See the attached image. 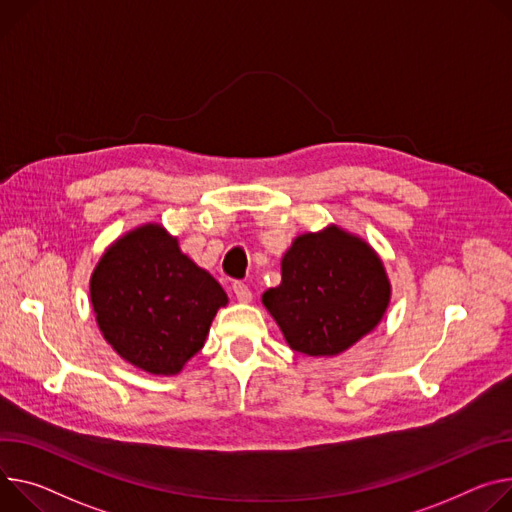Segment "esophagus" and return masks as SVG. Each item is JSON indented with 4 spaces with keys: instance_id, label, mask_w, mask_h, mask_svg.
<instances>
[{
    "instance_id": "1",
    "label": "esophagus",
    "mask_w": 512,
    "mask_h": 512,
    "mask_svg": "<svg viewBox=\"0 0 512 512\" xmlns=\"http://www.w3.org/2000/svg\"><path fill=\"white\" fill-rule=\"evenodd\" d=\"M232 292H235V298H237L239 302H251V298H253L249 286H247V284H241V282L232 284Z\"/></svg>"
}]
</instances>
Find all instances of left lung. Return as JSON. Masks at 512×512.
Here are the masks:
<instances>
[{
  "label": "left lung",
  "instance_id": "obj_1",
  "mask_svg": "<svg viewBox=\"0 0 512 512\" xmlns=\"http://www.w3.org/2000/svg\"><path fill=\"white\" fill-rule=\"evenodd\" d=\"M390 292L376 251L331 224L294 239L282 259V284L263 294V304L294 351L324 357L374 331Z\"/></svg>",
  "mask_w": 512,
  "mask_h": 512
}]
</instances>
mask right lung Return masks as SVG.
Returning a JSON list of instances; mask_svg holds the SVG:
<instances>
[{"label":"right lung","mask_w":512,"mask_h":512,"mask_svg":"<svg viewBox=\"0 0 512 512\" xmlns=\"http://www.w3.org/2000/svg\"><path fill=\"white\" fill-rule=\"evenodd\" d=\"M89 296L112 349L155 376L179 374L228 302L161 224L138 226L110 245L91 273Z\"/></svg>","instance_id":"1"}]
</instances>
